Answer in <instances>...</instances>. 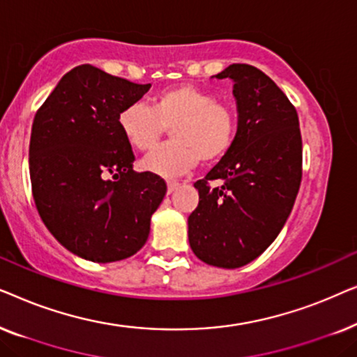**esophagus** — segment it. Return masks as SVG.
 <instances>
[{
    "instance_id": "obj_1",
    "label": "esophagus",
    "mask_w": 357,
    "mask_h": 357,
    "mask_svg": "<svg viewBox=\"0 0 357 357\" xmlns=\"http://www.w3.org/2000/svg\"><path fill=\"white\" fill-rule=\"evenodd\" d=\"M178 182H175V180H169V182H167V193L170 195V193H172V192H175V190H177L178 188Z\"/></svg>"
}]
</instances>
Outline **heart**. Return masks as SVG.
<instances>
[{
  "label": "heart",
  "mask_w": 357,
  "mask_h": 357,
  "mask_svg": "<svg viewBox=\"0 0 357 357\" xmlns=\"http://www.w3.org/2000/svg\"><path fill=\"white\" fill-rule=\"evenodd\" d=\"M116 125L126 143L141 153L154 149L170 128L174 139L141 160V169L162 177L188 172L199 159L204 164L222 159L237 133L236 112L211 91L193 84L158 92L151 107L143 102L123 107Z\"/></svg>",
  "instance_id": "b5f03b06"
}]
</instances>
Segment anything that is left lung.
Wrapping results in <instances>:
<instances>
[{"instance_id": "1", "label": "left lung", "mask_w": 357, "mask_h": 357, "mask_svg": "<svg viewBox=\"0 0 357 357\" xmlns=\"http://www.w3.org/2000/svg\"><path fill=\"white\" fill-rule=\"evenodd\" d=\"M216 77L234 81L237 133L229 153L195 183L199 203L188 218V241L202 261L234 270L260 257L291 214L302 138L294 105L265 73L234 63Z\"/></svg>"}]
</instances>
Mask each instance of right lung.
<instances>
[{"instance_id":"obj_1","label":"right lung","mask_w":357,"mask_h":357,"mask_svg":"<svg viewBox=\"0 0 357 357\" xmlns=\"http://www.w3.org/2000/svg\"><path fill=\"white\" fill-rule=\"evenodd\" d=\"M149 87L81 65L33 119L29 170L37 211L52 236L84 260L135 255L167 192L159 175L135 172V154L116 125L121 109Z\"/></svg>"}]
</instances>
